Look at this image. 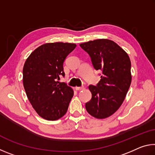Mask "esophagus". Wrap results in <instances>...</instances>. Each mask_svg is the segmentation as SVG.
Wrapping results in <instances>:
<instances>
[{"instance_id":"esophagus-1","label":"esophagus","mask_w":155,"mask_h":155,"mask_svg":"<svg viewBox=\"0 0 155 155\" xmlns=\"http://www.w3.org/2000/svg\"><path fill=\"white\" fill-rule=\"evenodd\" d=\"M82 89H83V86H81V87H75L76 90H82Z\"/></svg>"}]
</instances>
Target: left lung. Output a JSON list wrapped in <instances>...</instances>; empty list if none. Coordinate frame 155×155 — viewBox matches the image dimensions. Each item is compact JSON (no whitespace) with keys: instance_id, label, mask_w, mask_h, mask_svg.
<instances>
[{"instance_id":"left-lung-1","label":"left lung","mask_w":155,"mask_h":155,"mask_svg":"<svg viewBox=\"0 0 155 155\" xmlns=\"http://www.w3.org/2000/svg\"><path fill=\"white\" fill-rule=\"evenodd\" d=\"M91 58L94 68L101 70V79L96 86H89L91 98L85 104L93 117L111 116L121 106L131 83L129 57L114 41L100 39L80 44Z\"/></svg>"}]
</instances>
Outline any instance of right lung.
Instances as JSON below:
<instances>
[{
	"instance_id": "1",
	"label": "right lung",
	"mask_w": 155,
	"mask_h": 155,
	"mask_svg": "<svg viewBox=\"0 0 155 155\" xmlns=\"http://www.w3.org/2000/svg\"><path fill=\"white\" fill-rule=\"evenodd\" d=\"M77 45L47 43L28 57L23 68V85L28 101L38 114L47 120H57L66 114L74 95L72 89L60 83L64 77V62Z\"/></svg>"
}]
</instances>
